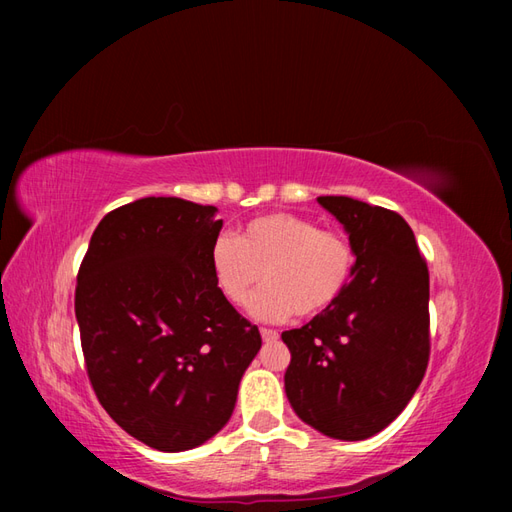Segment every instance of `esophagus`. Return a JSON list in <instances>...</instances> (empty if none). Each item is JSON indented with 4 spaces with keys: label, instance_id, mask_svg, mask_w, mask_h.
Returning <instances> with one entry per match:
<instances>
[{
    "label": "esophagus",
    "instance_id": "1",
    "mask_svg": "<svg viewBox=\"0 0 512 512\" xmlns=\"http://www.w3.org/2000/svg\"><path fill=\"white\" fill-rule=\"evenodd\" d=\"M259 334H262V339H264L266 343H275V341L279 339V332H277V330L262 328V330H259Z\"/></svg>",
    "mask_w": 512,
    "mask_h": 512
}]
</instances>
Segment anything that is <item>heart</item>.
I'll return each instance as SVG.
<instances>
[{
  "mask_svg": "<svg viewBox=\"0 0 512 512\" xmlns=\"http://www.w3.org/2000/svg\"><path fill=\"white\" fill-rule=\"evenodd\" d=\"M354 266L350 239L292 213L259 215L235 239L220 237L211 248V275L228 303L246 306L266 281L250 306L264 321L328 310L350 284Z\"/></svg>",
  "mask_w": 512,
  "mask_h": 512,
  "instance_id": "obj_1",
  "label": "heart"
}]
</instances>
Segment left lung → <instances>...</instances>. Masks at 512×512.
I'll return each instance as SVG.
<instances>
[{
  "mask_svg": "<svg viewBox=\"0 0 512 512\" xmlns=\"http://www.w3.org/2000/svg\"><path fill=\"white\" fill-rule=\"evenodd\" d=\"M350 235L356 266L328 310L281 339L297 416L336 440H365L394 422L429 363V270L396 211L345 195L317 198Z\"/></svg>",
  "mask_w": 512,
  "mask_h": 512,
  "instance_id": "8db88e82",
  "label": "left lung"
}]
</instances>
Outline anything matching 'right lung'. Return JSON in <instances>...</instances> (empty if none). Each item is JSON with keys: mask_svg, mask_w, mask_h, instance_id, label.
I'll list each match as a JSON object with an SVG mask.
<instances>
[{"mask_svg": "<svg viewBox=\"0 0 512 512\" xmlns=\"http://www.w3.org/2000/svg\"><path fill=\"white\" fill-rule=\"evenodd\" d=\"M215 206L143 198L92 233L74 312L90 383L103 409L147 447H200L231 418L239 380L262 347L217 290Z\"/></svg>", "mask_w": 512, "mask_h": 512, "instance_id": "1", "label": "right lung"}]
</instances>
